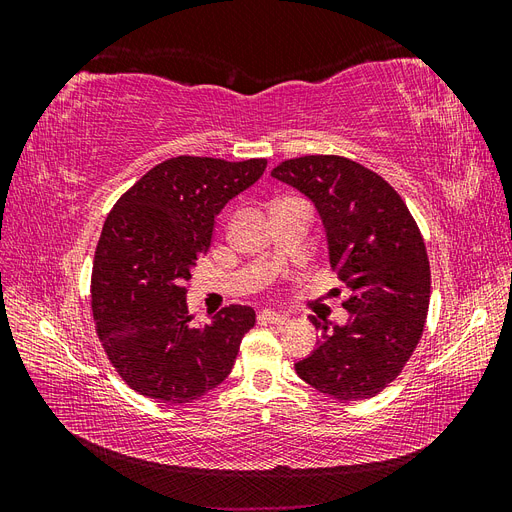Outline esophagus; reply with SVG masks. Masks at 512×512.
<instances>
[{
	"instance_id": "esophagus-1",
	"label": "esophagus",
	"mask_w": 512,
	"mask_h": 512,
	"mask_svg": "<svg viewBox=\"0 0 512 512\" xmlns=\"http://www.w3.org/2000/svg\"><path fill=\"white\" fill-rule=\"evenodd\" d=\"M258 320L269 322V324H284L288 320V316L282 312H273V309H262V312L258 314Z\"/></svg>"
}]
</instances>
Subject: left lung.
<instances>
[{"label":"left lung","instance_id":"obj_1","mask_svg":"<svg viewBox=\"0 0 512 512\" xmlns=\"http://www.w3.org/2000/svg\"><path fill=\"white\" fill-rule=\"evenodd\" d=\"M271 177L312 200L327 235L331 269L350 290L346 324H322L301 380L339 401L389 386L423 335L431 273L425 243L401 196L374 170L339 156L286 160Z\"/></svg>","mask_w":512,"mask_h":512}]
</instances>
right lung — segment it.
I'll return each mask as SVG.
<instances>
[{
  "mask_svg": "<svg viewBox=\"0 0 512 512\" xmlns=\"http://www.w3.org/2000/svg\"><path fill=\"white\" fill-rule=\"evenodd\" d=\"M265 168V158H170L108 213L91 273V309L108 361L136 393L190 404L230 374L256 312L230 305L196 327L183 284L209 250L218 213Z\"/></svg>",
  "mask_w": 512,
  "mask_h": 512,
  "instance_id": "add662e5",
  "label": "right lung"
}]
</instances>
